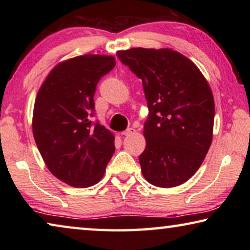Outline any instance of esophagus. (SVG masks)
<instances>
[{
  "label": "esophagus",
  "mask_w": 250,
  "mask_h": 250,
  "mask_svg": "<svg viewBox=\"0 0 250 250\" xmlns=\"http://www.w3.org/2000/svg\"><path fill=\"white\" fill-rule=\"evenodd\" d=\"M135 132V130L133 128H129L126 129L125 131H124V132H121L122 135H130V134H133Z\"/></svg>",
  "instance_id": "34e87169"
}]
</instances>
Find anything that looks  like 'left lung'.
<instances>
[{"label": "left lung", "instance_id": "obj_1", "mask_svg": "<svg viewBox=\"0 0 250 250\" xmlns=\"http://www.w3.org/2000/svg\"><path fill=\"white\" fill-rule=\"evenodd\" d=\"M118 57L142 79L149 108L139 156L150 184L174 188L202 166L213 140V92L192 61L171 48H130Z\"/></svg>", "mask_w": 250, "mask_h": 250}]
</instances>
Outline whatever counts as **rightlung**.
<instances>
[{"label": "right lung", "mask_w": 250, "mask_h": 250, "mask_svg": "<svg viewBox=\"0 0 250 250\" xmlns=\"http://www.w3.org/2000/svg\"><path fill=\"white\" fill-rule=\"evenodd\" d=\"M116 66L109 55H82L59 62L37 92L32 128L54 176L74 188L98 183L115 152V134L92 125L97 83Z\"/></svg>", "instance_id": "obj_1"}]
</instances>
